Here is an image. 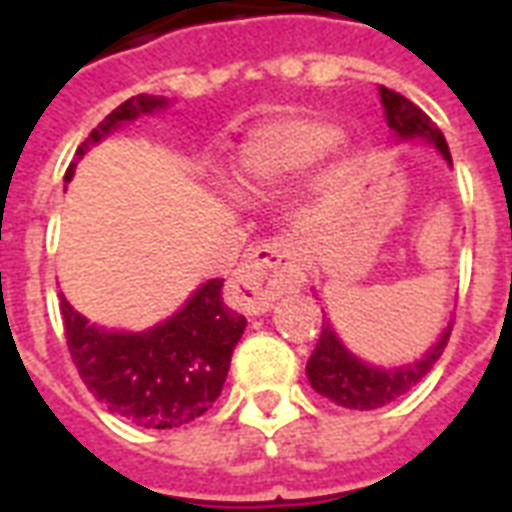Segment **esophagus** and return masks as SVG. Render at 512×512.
<instances>
[{
  "label": "esophagus",
  "instance_id": "obj_1",
  "mask_svg": "<svg viewBox=\"0 0 512 512\" xmlns=\"http://www.w3.org/2000/svg\"><path fill=\"white\" fill-rule=\"evenodd\" d=\"M303 284V257L289 239H273L255 247L236 273V292L255 313L265 311L281 295L303 289Z\"/></svg>",
  "mask_w": 512,
  "mask_h": 512
}]
</instances>
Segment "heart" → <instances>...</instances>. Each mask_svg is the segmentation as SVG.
Instances as JSON below:
<instances>
[{"instance_id":"heart-1","label":"heart","mask_w":512,"mask_h":512,"mask_svg":"<svg viewBox=\"0 0 512 512\" xmlns=\"http://www.w3.org/2000/svg\"><path fill=\"white\" fill-rule=\"evenodd\" d=\"M340 124L321 116H284L249 132L228 172L239 199H263L313 170L340 143Z\"/></svg>"}]
</instances>
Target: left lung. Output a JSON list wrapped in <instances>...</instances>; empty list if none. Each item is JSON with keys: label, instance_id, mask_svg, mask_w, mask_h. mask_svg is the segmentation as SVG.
Wrapping results in <instances>:
<instances>
[{"label": "left lung", "instance_id": "1", "mask_svg": "<svg viewBox=\"0 0 512 512\" xmlns=\"http://www.w3.org/2000/svg\"><path fill=\"white\" fill-rule=\"evenodd\" d=\"M380 98L396 146H401V143H428L452 167V154H449V146H446L444 132L430 122L428 114H422V108H417L412 100H406L404 95H398L388 87H380ZM449 332H452V321L446 324L438 340L420 358L398 366H377L356 356L340 340L332 321L324 313L319 342H316V350L308 358L305 374H308L311 388L324 398H329V401H335L337 406L358 409V412L380 409V406L396 401L398 396L409 393L433 369V364L444 353Z\"/></svg>", "mask_w": 512, "mask_h": 512}]
</instances>
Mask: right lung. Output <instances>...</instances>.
<instances>
[{
    "mask_svg": "<svg viewBox=\"0 0 512 512\" xmlns=\"http://www.w3.org/2000/svg\"><path fill=\"white\" fill-rule=\"evenodd\" d=\"M172 106L170 98L135 95L114 108L76 148L66 183L84 154L138 119ZM68 350L84 385L108 412L151 430L180 428L215 404L247 319L223 303V281L209 279L172 316L140 332L92 324L60 292Z\"/></svg>",
    "mask_w": 512,
    "mask_h": 512,
    "instance_id": "add662e5",
    "label": "right lung"
}]
</instances>
